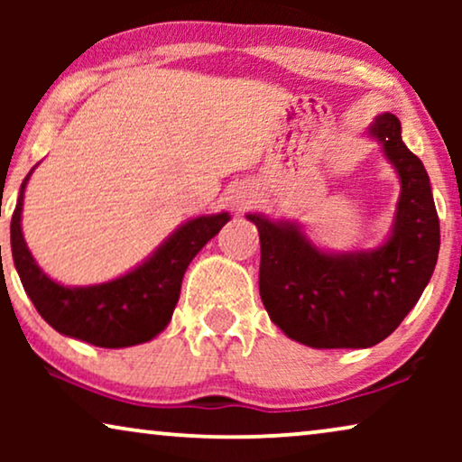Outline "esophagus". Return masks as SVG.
I'll return each mask as SVG.
<instances>
[{"label":"esophagus","mask_w":462,"mask_h":462,"mask_svg":"<svg viewBox=\"0 0 462 462\" xmlns=\"http://www.w3.org/2000/svg\"><path fill=\"white\" fill-rule=\"evenodd\" d=\"M248 204H252V195L250 193H239V195H236V199H233V206H236V208H244Z\"/></svg>","instance_id":"34e87169"}]
</instances>
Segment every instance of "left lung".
<instances>
[{
	"label": "left lung",
	"instance_id": "left-lung-1",
	"mask_svg": "<svg viewBox=\"0 0 462 462\" xmlns=\"http://www.w3.org/2000/svg\"><path fill=\"white\" fill-rule=\"evenodd\" d=\"M381 144L397 179L389 236L376 248L337 252L300 223L248 212L261 236L258 290L288 338L313 349H368L389 337L419 302L439 252V218L422 162L402 141V124L381 113L364 132Z\"/></svg>",
	"mask_w": 462,
	"mask_h": 462
}]
</instances>
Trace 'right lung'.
I'll list each match as a JSON object with an SVG mask.
<instances>
[{"instance_id": "add662e5", "label": "right lung", "mask_w": 462, "mask_h": 462, "mask_svg": "<svg viewBox=\"0 0 462 462\" xmlns=\"http://www.w3.org/2000/svg\"><path fill=\"white\" fill-rule=\"evenodd\" d=\"M37 166L23 180L10 223L14 267L37 313L62 337L105 349L153 340L172 319L189 263L229 223V212L199 214L185 220L144 261L116 280L65 286L37 264L23 236L24 189Z\"/></svg>"}]
</instances>
